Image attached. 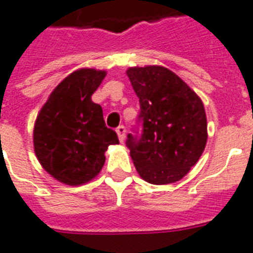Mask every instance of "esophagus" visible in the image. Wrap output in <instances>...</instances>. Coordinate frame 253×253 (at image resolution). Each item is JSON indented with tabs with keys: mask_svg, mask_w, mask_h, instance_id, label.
I'll return each mask as SVG.
<instances>
[{
	"mask_svg": "<svg viewBox=\"0 0 253 253\" xmlns=\"http://www.w3.org/2000/svg\"><path fill=\"white\" fill-rule=\"evenodd\" d=\"M117 134H118L119 142L123 143V140H125V136H126V128H125V126H119L118 128H117Z\"/></svg>",
	"mask_w": 253,
	"mask_h": 253,
	"instance_id": "obj_1",
	"label": "esophagus"
}]
</instances>
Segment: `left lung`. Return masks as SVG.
Wrapping results in <instances>:
<instances>
[{
  "mask_svg": "<svg viewBox=\"0 0 253 253\" xmlns=\"http://www.w3.org/2000/svg\"><path fill=\"white\" fill-rule=\"evenodd\" d=\"M140 103V138L127 135L139 176L154 185L180 181L196 166L208 142L202 99L176 73L162 65L126 71Z\"/></svg>",
  "mask_w": 253,
  "mask_h": 253,
  "instance_id": "left-lung-1",
  "label": "left lung"
}]
</instances>
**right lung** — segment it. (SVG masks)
I'll return each instance as SVG.
<instances>
[{
	"instance_id": "1",
	"label": "right lung",
	"mask_w": 253,
	"mask_h": 253,
	"mask_svg": "<svg viewBox=\"0 0 253 253\" xmlns=\"http://www.w3.org/2000/svg\"><path fill=\"white\" fill-rule=\"evenodd\" d=\"M106 71L80 68L49 94L34 125V151L45 172L61 184L79 186L94 178L105 164V152L118 144L107 128L102 107L91 95Z\"/></svg>"
}]
</instances>
